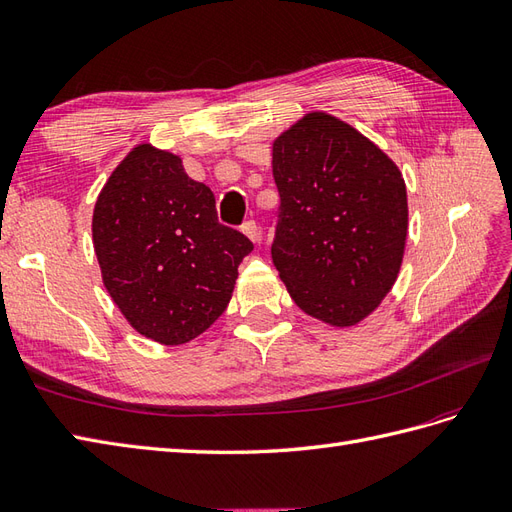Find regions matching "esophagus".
I'll return each instance as SVG.
<instances>
[{
	"mask_svg": "<svg viewBox=\"0 0 512 512\" xmlns=\"http://www.w3.org/2000/svg\"><path fill=\"white\" fill-rule=\"evenodd\" d=\"M242 231H244L253 242H259V227H257L255 220H246L244 225H242Z\"/></svg>",
	"mask_w": 512,
	"mask_h": 512,
	"instance_id": "esophagus-1",
	"label": "esophagus"
}]
</instances>
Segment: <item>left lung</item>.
<instances>
[{
  "instance_id": "left-lung-1",
  "label": "left lung",
  "mask_w": 512,
  "mask_h": 512,
  "mask_svg": "<svg viewBox=\"0 0 512 512\" xmlns=\"http://www.w3.org/2000/svg\"><path fill=\"white\" fill-rule=\"evenodd\" d=\"M272 175V261L287 292L322 322H361L402 264L409 209L398 166L357 129L313 112L274 140Z\"/></svg>"
}]
</instances>
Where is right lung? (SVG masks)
<instances>
[{
  "instance_id": "right-lung-1",
  "label": "right lung",
  "mask_w": 512,
  "mask_h": 512,
  "mask_svg": "<svg viewBox=\"0 0 512 512\" xmlns=\"http://www.w3.org/2000/svg\"><path fill=\"white\" fill-rule=\"evenodd\" d=\"M103 283L153 342L177 346L225 313L253 242L218 222L214 192L177 155L140 144L116 166L93 214Z\"/></svg>"
}]
</instances>
